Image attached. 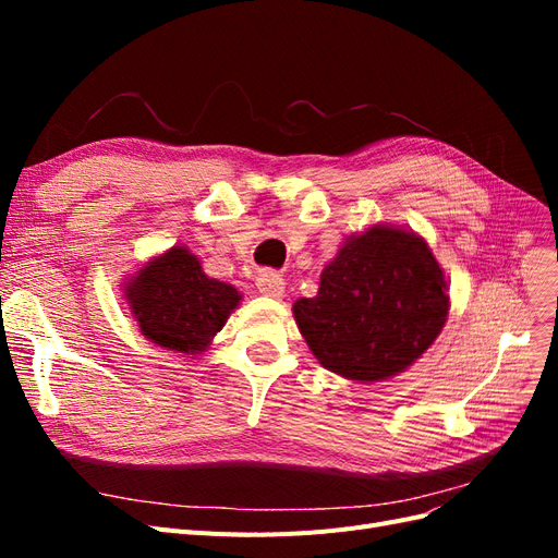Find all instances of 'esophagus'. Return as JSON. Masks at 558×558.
<instances>
[{
  "instance_id": "esophagus-1",
  "label": "esophagus",
  "mask_w": 558,
  "mask_h": 558,
  "mask_svg": "<svg viewBox=\"0 0 558 558\" xmlns=\"http://www.w3.org/2000/svg\"><path fill=\"white\" fill-rule=\"evenodd\" d=\"M258 289L263 295L281 298L283 289H286V281L279 272H275V269H265V272L258 275Z\"/></svg>"
}]
</instances>
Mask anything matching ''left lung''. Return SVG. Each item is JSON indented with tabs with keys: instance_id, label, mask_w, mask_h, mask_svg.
Masks as SVG:
<instances>
[{
	"instance_id": "1",
	"label": "left lung",
	"mask_w": 558,
	"mask_h": 558,
	"mask_svg": "<svg viewBox=\"0 0 558 558\" xmlns=\"http://www.w3.org/2000/svg\"><path fill=\"white\" fill-rule=\"evenodd\" d=\"M447 279L414 232L375 226L351 238L320 272L316 298L293 305L318 363L356 381L410 367L440 335Z\"/></svg>"
}]
</instances>
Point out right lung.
I'll return each instance as SVG.
<instances>
[{
  "mask_svg": "<svg viewBox=\"0 0 558 558\" xmlns=\"http://www.w3.org/2000/svg\"><path fill=\"white\" fill-rule=\"evenodd\" d=\"M125 293L150 342L181 353H199L226 326L242 295L209 279L189 248L174 246L140 269Z\"/></svg>",
  "mask_w": 558,
  "mask_h": 558,
  "instance_id": "obj_1",
  "label": "right lung"
}]
</instances>
